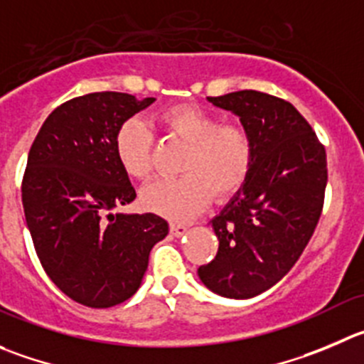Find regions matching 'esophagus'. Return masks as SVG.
Listing matches in <instances>:
<instances>
[{
	"label": "esophagus",
	"instance_id": "1",
	"mask_svg": "<svg viewBox=\"0 0 364 364\" xmlns=\"http://www.w3.org/2000/svg\"><path fill=\"white\" fill-rule=\"evenodd\" d=\"M169 230H171L173 236L180 237V236H184L186 232H188V227H186L184 223H171L169 225Z\"/></svg>",
	"mask_w": 364,
	"mask_h": 364
}]
</instances>
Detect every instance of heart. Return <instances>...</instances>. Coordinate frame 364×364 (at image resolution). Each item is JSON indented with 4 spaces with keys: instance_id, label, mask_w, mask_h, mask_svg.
Here are the masks:
<instances>
[{
    "instance_id": "obj_1",
    "label": "heart",
    "mask_w": 364,
    "mask_h": 364,
    "mask_svg": "<svg viewBox=\"0 0 364 364\" xmlns=\"http://www.w3.org/2000/svg\"><path fill=\"white\" fill-rule=\"evenodd\" d=\"M157 123L168 136L188 144L178 178L157 180L141 195L151 213L171 220H189L213 198L236 195L250 176L255 139L241 123H221V117L198 105L180 103L162 109ZM114 151L128 176L148 180L154 171V136L141 117H128L114 136Z\"/></svg>"
}]
</instances>
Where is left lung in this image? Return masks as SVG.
<instances>
[{"mask_svg": "<svg viewBox=\"0 0 364 364\" xmlns=\"http://www.w3.org/2000/svg\"><path fill=\"white\" fill-rule=\"evenodd\" d=\"M209 102L240 116L255 139V161L247 184L210 221L220 247L198 277L218 295L252 299L279 282L309 243L323 209L327 155L286 100L247 89Z\"/></svg>", "mask_w": 364, "mask_h": 364, "instance_id": "obj_1", "label": "left lung"}]
</instances>
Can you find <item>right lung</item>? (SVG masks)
I'll return each mask as SVG.
<instances>
[{"instance_id":"1","label":"right lung","mask_w":364,"mask_h":364,"mask_svg":"<svg viewBox=\"0 0 364 364\" xmlns=\"http://www.w3.org/2000/svg\"><path fill=\"white\" fill-rule=\"evenodd\" d=\"M154 102L114 91L78 96L46 117L30 148L21 196L33 247L55 286L82 306L130 299L168 234L157 214L112 213L136 198L114 136Z\"/></svg>"}]
</instances>
